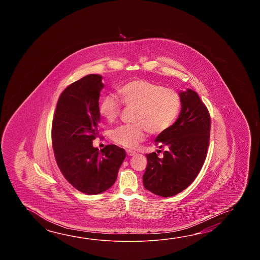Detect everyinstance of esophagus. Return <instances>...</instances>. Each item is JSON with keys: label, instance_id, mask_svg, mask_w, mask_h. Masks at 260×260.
<instances>
[{"label": "esophagus", "instance_id": "obj_1", "mask_svg": "<svg viewBox=\"0 0 260 260\" xmlns=\"http://www.w3.org/2000/svg\"><path fill=\"white\" fill-rule=\"evenodd\" d=\"M126 154H127L128 156H133V155H135V151L128 149V150H126Z\"/></svg>", "mask_w": 260, "mask_h": 260}]
</instances>
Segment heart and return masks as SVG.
I'll return each mask as SVG.
<instances>
[{
	"label": "heart",
	"mask_w": 260,
	"mask_h": 260,
	"mask_svg": "<svg viewBox=\"0 0 260 260\" xmlns=\"http://www.w3.org/2000/svg\"><path fill=\"white\" fill-rule=\"evenodd\" d=\"M117 95H107L100 101V116L113 122L121 115L122 105L134 108L133 124L114 129L111 134L115 143L134 149L151 135L165 132L177 120L181 109V98L175 89L144 79H136L122 83L117 89Z\"/></svg>",
	"instance_id": "1"
}]
</instances>
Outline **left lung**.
Instances as JSON below:
<instances>
[{"label": "left lung", "mask_w": 260, "mask_h": 260, "mask_svg": "<svg viewBox=\"0 0 260 260\" xmlns=\"http://www.w3.org/2000/svg\"><path fill=\"white\" fill-rule=\"evenodd\" d=\"M179 95V117L155 139V145L165 149L162 156L146 155L144 187L161 197L175 196L193 182L205 164L210 140V114L205 103L190 89Z\"/></svg>", "instance_id": "obj_1"}]
</instances>
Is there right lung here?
I'll use <instances>...</instances> for the list:
<instances>
[{"label":"right lung","instance_id":"1","mask_svg":"<svg viewBox=\"0 0 260 260\" xmlns=\"http://www.w3.org/2000/svg\"><path fill=\"white\" fill-rule=\"evenodd\" d=\"M98 74L72 83L59 95L52 122V144L62 175L83 193L100 194L116 181L125 150L107 145L99 150V100L104 84Z\"/></svg>","mask_w":260,"mask_h":260}]
</instances>
